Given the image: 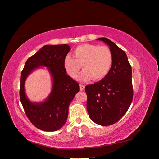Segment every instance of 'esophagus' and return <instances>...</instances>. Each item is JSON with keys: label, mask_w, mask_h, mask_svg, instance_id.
Listing matches in <instances>:
<instances>
[{"label": "esophagus", "mask_w": 159, "mask_h": 159, "mask_svg": "<svg viewBox=\"0 0 159 159\" xmlns=\"http://www.w3.org/2000/svg\"><path fill=\"white\" fill-rule=\"evenodd\" d=\"M80 90H81V91H84V89H85V85H84L80 84Z\"/></svg>", "instance_id": "34e87169"}]
</instances>
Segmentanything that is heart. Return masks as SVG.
Instances as JSON below:
<instances>
[{
	"label": "heart",
	"mask_w": 159,
	"mask_h": 159,
	"mask_svg": "<svg viewBox=\"0 0 159 159\" xmlns=\"http://www.w3.org/2000/svg\"><path fill=\"white\" fill-rule=\"evenodd\" d=\"M74 58L67 55L64 60V66L70 78L78 76L82 66V73L79 77L81 81L89 80L91 78L98 81L103 79L109 72L113 64V56L106 46L86 44L79 46L73 52Z\"/></svg>",
	"instance_id": "1"
}]
</instances>
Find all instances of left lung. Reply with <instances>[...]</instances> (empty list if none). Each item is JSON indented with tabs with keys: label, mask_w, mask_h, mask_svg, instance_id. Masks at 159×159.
Returning <instances> with one entry per match:
<instances>
[{
	"label": "left lung",
	"mask_w": 159,
	"mask_h": 159,
	"mask_svg": "<svg viewBox=\"0 0 159 159\" xmlns=\"http://www.w3.org/2000/svg\"><path fill=\"white\" fill-rule=\"evenodd\" d=\"M97 40L109 46L113 56V64L103 79L85 87L87 110L95 123L108 126L117 122L131 104L132 70L126 53L114 42L106 38Z\"/></svg>",
	"instance_id": "1"
}]
</instances>
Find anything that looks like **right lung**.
<instances>
[{
  "label": "right lung",
  "instance_id": "obj_1",
  "mask_svg": "<svg viewBox=\"0 0 159 159\" xmlns=\"http://www.w3.org/2000/svg\"><path fill=\"white\" fill-rule=\"evenodd\" d=\"M70 49L68 44L44 46L27 60L22 71L20 102L30 122L42 131H55L64 126L69 105L80 91V84L67 75L64 66ZM42 66L47 67L51 75L52 90L44 102H32L25 92V81L32 71Z\"/></svg>",
  "mask_w": 159,
  "mask_h": 159
}]
</instances>
